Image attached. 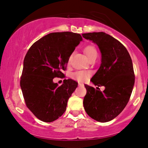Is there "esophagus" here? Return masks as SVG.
Wrapping results in <instances>:
<instances>
[{
	"instance_id": "obj_1",
	"label": "esophagus",
	"mask_w": 148,
	"mask_h": 148,
	"mask_svg": "<svg viewBox=\"0 0 148 148\" xmlns=\"http://www.w3.org/2000/svg\"><path fill=\"white\" fill-rule=\"evenodd\" d=\"M78 85H79V86H82V87H84V84H82V83H79Z\"/></svg>"
}]
</instances>
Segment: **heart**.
<instances>
[{"instance_id":"b5f03b06","label":"heart","mask_w":148,"mask_h":148,"mask_svg":"<svg viewBox=\"0 0 148 148\" xmlns=\"http://www.w3.org/2000/svg\"><path fill=\"white\" fill-rule=\"evenodd\" d=\"M84 52L89 59H90L92 56H94V54H97L96 48L92 46H88L85 48ZM70 59L71 58L69 57V58L68 60L69 63L70 62ZM71 77L72 78L74 79L75 80L78 81V82H86V80H88V77H90V73L88 71H78L73 73L71 75Z\"/></svg>"}]
</instances>
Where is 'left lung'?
<instances>
[{"mask_svg":"<svg viewBox=\"0 0 148 148\" xmlns=\"http://www.w3.org/2000/svg\"><path fill=\"white\" fill-rule=\"evenodd\" d=\"M85 39L97 44L101 52V64L91 79L100 89L85 85V110L98 122H108L116 117L128 103L135 84L133 62L126 48L104 32L83 34Z\"/></svg>","mask_w":148,"mask_h":148,"instance_id":"left-lung-1","label":"left lung"}]
</instances>
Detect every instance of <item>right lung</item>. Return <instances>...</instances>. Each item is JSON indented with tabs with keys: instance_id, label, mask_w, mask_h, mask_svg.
Returning a JSON list of instances; mask_svg holds the SVG:
<instances>
[{
	"instance_id": "1",
	"label": "right lung",
	"mask_w": 148,
	"mask_h": 148,
	"mask_svg": "<svg viewBox=\"0 0 148 148\" xmlns=\"http://www.w3.org/2000/svg\"><path fill=\"white\" fill-rule=\"evenodd\" d=\"M82 40L80 34L73 32L50 33L36 42L26 54L20 86L27 108L40 120L52 122L65 112L78 84L69 79L58 86L53 79L63 75L69 58Z\"/></svg>"
}]
</instances>
